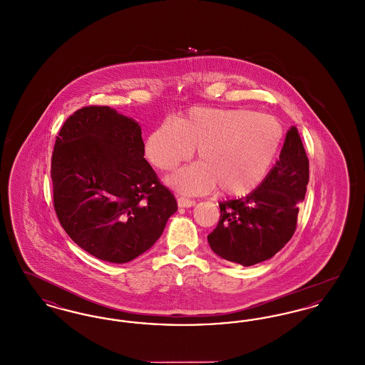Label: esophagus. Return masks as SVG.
Returning a JSON list of instances; mask_svg holds the SVG:
<instances>
[{
    "label": "esophagus",
    "mask_w": 365,
    "mask_h": 365,
    "mask_svg": "<svg viewBox=\"0 0 365 365\" xmlns=\"http://www.w3.org/2000/svg\"><path fill=\"white\" fill-rule=\"evenodd\" d=\"M178 205H179L180 208H191V207L195 205V201L189 200V198H185V197H179V198H178Z\"/></svg>",
    "instance_id": "34e87169"
}]
</instances>
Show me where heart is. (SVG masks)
Here are the masks:
<instances>
[{"instance_id":"1","label":"heart","mask_w":365,"mask_h":365,"mask_svg":"<svg viewBox=\"0 0 365 365\" xmlns=\"http://www.w3.org/2000/svg\"><path fill=\"white\" fill-rule=\"evenodd\" d=\"M283 138L280 123L249 109L192 108L174 123H161L146 140V155L161 171L190 160L200 161L168 176L185 194H204L219 186L230 195L255 190L268 173Z\"/></svg>"}]
</instances>
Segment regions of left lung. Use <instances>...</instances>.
I'll use <instances>...</instances> for the list:
<instances>
[{"label": "left lung", "instance_id": "8db88e82", "mask_svg": "<svg viewBox=\"0 0 365 365\" xmlns=\"http://www.w3.org/2000/svg\"><path fill=\"white\" fill-rule=\"evenodd\" d=\"M309 182V160L297 127H292L275 167L246 197L220 202V219L208 235L222 259L250 267L275 256L297 228Z\"/></svg>", "mask_w": 365, "mask_h": 365}]
</instances>
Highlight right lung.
Segmentation results:
<instances>
[{
	"mask_svg": "<svg viewBox=\"0 0 365 365\" xmlns=\"http://www.w3.org/2000/svg\"><path fill=\"white\" fill-rule=\"evenodd\" d=\"M143 156L138 123L109 106L78 109L56 138V215L71 240L100 260H134L178 210L174 194Z\"/></svg>",
	"mask_w": 365,
	"mask_h": 365,
	"instance_id": "1",
	"label": "right lung"
}]
</instances>
